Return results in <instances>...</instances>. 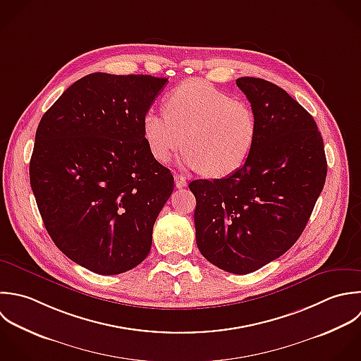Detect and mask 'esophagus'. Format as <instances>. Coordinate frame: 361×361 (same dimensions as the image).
Listing matches in <instances>:
<instances>
[{"label": "esophagus", "instance_id": "esophagus-1", "mask_svg": "<svg viewBox=\"0 0 361 361\" xmlns=\"http://www.w3.org/2000/svg\"><path fill=\"white\" fill-rule=\"evenodd\" d=\"M174 181H176V187H177V188H184V187H187V180H185V177H183L181 174H176V176H174Z\"/></svg>", "mask_w": 361, "mask_h": 361}]
</instances>
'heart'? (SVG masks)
<instances>
[{
  "label": "heart",
  "instance_id": "b5f03b06",
  "mask_svg": "<svg viewBox=\"0 0 361 361\" xmlns=\"http://www.w3.org/2000/svg\"><path fill=\"white\" fill-rule=\"evenodd\" d=\"M166 114L149 109L142 119L149 152L167 161L183 146L181 164L226 177L252 154L257 137L253 108L202 80H188L164 99Z\"/></svg>",
  "mask_w": 361,
  "mask_h": 361
}]
</instances>
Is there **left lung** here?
<instances>
[{"label": "left lung", "mask_w": 361, "mask_h": 361, "mask_svg": "<svg viewBox=\"0 0 361 361\" xmlns=\"http://www.w3.org/2000/svg\"><path fill=\"white\" fill-rule=\"evenodd\" d=\"M257 119L247 161L231 176L194 180L195 239L201 255L233 274L253 273L301 236L324 188L328 163L312 115L279 85L240 77Z\"/></svg>", "instance_id": "8db88e82"}]
</instances>
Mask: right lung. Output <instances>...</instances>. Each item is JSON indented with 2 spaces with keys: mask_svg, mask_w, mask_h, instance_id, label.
I'll list each match as a JSON object with an SVG mask.
<instances>
[{
  "mask_svg": "<svg viewBox=\"0 0 361 361\" xmlns=\"http://www.w3.org/2000/svg\"><path fill=\"white\" fill-rule=\"evenodd\" d=\"M166 82L92 73L37 125L29 180L44 228L70 260L97 274H121L147 257L173 192V174L152 156L142 128Z\"/></svg>",
  "mask_w": 361,
  "mask_h": 361,
  "instance_id": "right-lung-1",
  "label": "right lung"
}]
</instances>
